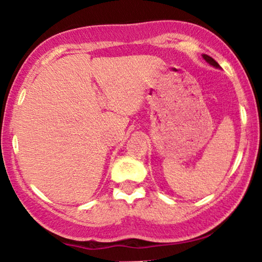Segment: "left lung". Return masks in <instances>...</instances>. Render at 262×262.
Here are the masks:
<instances>
[{"label":"left lung","instance_id":"obj_1","mask_svg":"<svg viewBox=\"0 0 262 262\" xmlns=\"http://www.w3.org/2000/svg\"><path fill=\"white\" fill-rule=\"evenodd\" d=\"M203 58H204L206 62L210 64V66H212V67H215V68H220V66H219V63L216 62L215 59H212L211 57L208 56V54H203Z\"/></svg>","mask_w":262,"mask_h":262}]
</instances>
